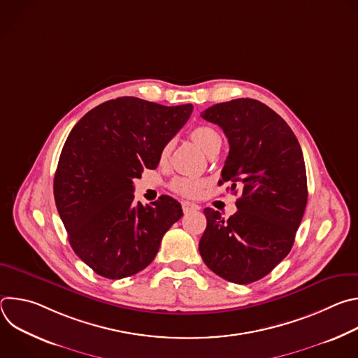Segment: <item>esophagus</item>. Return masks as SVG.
I'll use <instances>...</instances> for the list:
<instances>
[{
    "mask_svg": "<svg viewBox=\"0 0 358 358\" xmlns=\"http://www.w3.org/2000/svg\"><path fill=\"white\" fill-rule=\"evenodd\" d=\"M181 206H182V211L184 213H189V211H198L201 207L199 206H196V203H194V202H189V201H182L181 202Z\"/></svg>",
    "mask_w": 358,
    "mask_h": 358,
    "instance_id": "esophagus-1",
    "label": "esophagus"
}]
</instances>
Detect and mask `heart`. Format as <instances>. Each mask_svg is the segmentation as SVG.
Listing matches in <instances>:
<instances>
[{
	"label": "heart",
	"mask_w": 358,
	"mask_h": 358,
	"mask_svg": "<svg viewBox=\"0 0 358 358\" xmlns=\"http://www.w3.org/2000/svg\"><path fill=\"white\" fill-rule=\"evenodd\" d=\"M191 138L206 152H208L217 143H221L220 134L210 126H198V127L192 129ZM170 147H171L170 143L163 147V150H162L163 160L167 159L169 152H170ZM202 187H203V182L196 178H192V177H180V178L174 180L171 184V188L174 192L184 195V196H189V198L198 196Z\"/></svg>",
	"instance_id": "b5f03b06"
}]
</instances>
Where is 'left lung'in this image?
<instances>
[{"label": "left lung", "mask_w": 358, "mask_h": 358, "mask_svg": "<svg viewBox=\"0 0 358 358\" xmlns=\"http://www.w3.org/2000/svg\"><path fill=\"white\" fill-rule=\"evenodd\" d=\"M201 116L218 124L229 141L220 182L242 189L238 211L228 220L203 210L201 258L228 282H257L287 257L308 203L300 144L287 123L255 99L218 103Z\"/></svg>", "instance_id": "1"}]
</instances>
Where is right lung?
<instances>
[{
	"instance_id": "obj_1",
	"label": "right lung",
	"mask_w": 358,
	"mask_h": 358,
	"mask_svg": "<svg viewBox=\"0 0 358 358\" xmlns=\"http://www.w3.org/2000/svg\"><path fill=\"white\" fill-rule=\"evenodd\" d=\"M192 109L124 96L87 112L69 133L54 195L72 249L97 275L123 279L147 268L182 217L169 195L151 206L134 202L133 180L159 166Z\"/></svg>"
}]
</instances>
